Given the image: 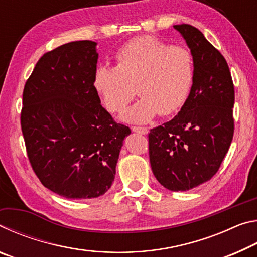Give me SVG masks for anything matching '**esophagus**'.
Returning a JSON list of instances; mask_svg holds the SVG:
<instances>
[{"mask_svg": "<svg viewBox=\"0 0 257 257\" xmlns=\"http://www.w3.org/2000/svg\"><path fill=\"white\" fill-rule=\"evenodd\" d=\"M132 130L134 133H137V134H141V135H146L149 133V130L146 128H142V127H133Z\"/></svg>", "mask_w": 257, "mask_h": 257, "instance_id": "1", "label": "esophagus"}]
</instances>
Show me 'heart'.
<instances>
[{"instance_id": "b5f03b06", "label": "heart", "mask_w": 257, "mask_h": 257, "mask_svg": "<svg viewBox=\"0 0 257 257\" xmlns=\"http://www.w3.org/2000/svg\"><path fill=\"white\" fill-rule=\"evenodd\" d=\"M116 67L99 66L93 87L110 112H120L135 95L141 98L121 114L128 123L145 124L156 115H170L186 103L194 81L190 52L152 36L125 43L115 55Z\"/></svg>"}]
</instances>
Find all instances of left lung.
I'll return each mask as SVG.
<instances>
[{
    "label": "left lung",
    "mask_w": 257,
    "mask_h": 257,
    "mask_svg": "<svg viewBox=\"0 0 257 257\" xmlns=\"http://www.w3.org/2000/svg\"><path fill=\"white\" fill-rule=\"evenodd\" d=\"M190 50L194 81L186 103L169 122L151 129L150 162L164 188L186 191L219 170L233 137L234 89L223 55L197 28L175 25Z\"/></svg>",
    "instance_id": "left-lung-1"
}]
</instances>
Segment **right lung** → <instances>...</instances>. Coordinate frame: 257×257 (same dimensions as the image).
<instances>
[{"mask_svg": "<svg viewBox=\"0 0 257 257\" xmlns=\"http://www.w3.org/2000/svg\"><path fill=\"white\" fill-rule=\"evenodd\" d=\"M97 43L77 41L38 60L25 85L21 129L43 186L70 199L102 196L114 181L124 138L93 87Z\"/></svg>", "mask_w": 257, "mask_h": 257, "instance_id": "obj_1", "label": "right lung"}]
</instances>
